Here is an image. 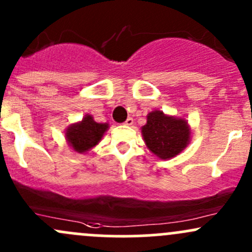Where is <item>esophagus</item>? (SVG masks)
Here are the masks:
<instances>
[{"label": "esophagus", "instance_id": "esophagus-1", "mask_svg": "<svg viewBox=\"0 0 252 252\" xmlns=\"http://www.w3.org/2000/svg\"><path fill=\"white\" fill-rule=\"evenodd\" d=\"M133 123H134V119L129 117L128 119H126V122H124V126H133Z\"/></svg>", "mask_w": 252, "mask_h": 252}]
</instances>
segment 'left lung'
Masks as SVG:
<instances>
[{
  "instance_id": "obj_1",
  "label": "left lung",
  "mask_w": 252,
  "mask_h": 252,
  "mask_svg": "<svg viewBox=\"0 0 252 252\" xmlns=\"http://www.w3.org/2000/svg\"><path fill=\"white\" fill-rule=\"evenodd\" d=\"M146 118L141 128L142 137L148 150L159 159H171L189 146L192 130L185 118L165 115L159 110L150 112Z\"/></svg>"
}]
</instances>
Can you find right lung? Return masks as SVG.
<instances>
[{
	"instance_id": "obj_1",
	"label": "right lung",
	"mask_w": 252,
	"mask_h": 252,
	"mask_svg": "<svg viewBox=\"0 0 252 252\" xmlns=\"http://www.w3.org/2000/svg\"><path fill=\"white\" fill-rule=\"evenodd\" d=\"M108 128V123H97L92 115L87 113L82 121L70 124L65 129V139L75 152L84 155L101 141Z\"/></svg>"
}]
</instances>
